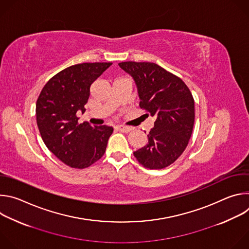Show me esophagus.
Listing matches in <instances>:
<instances>
[{"label":"esophagus","instance_id":"obj_1","mask_svg":"<svg viewBox=\"0 0 249 249\" xmlns=\"http://www.w3.org/2000/svg\"><path fill=\"white\" fill-rule=\"evenodd\" d=\"M117 130L120 132H124V133H128L132 130V127H128V126H123V125H118L116 126Z\"/></svg>","mask_w":249,"mask_h":249}]
</instances>
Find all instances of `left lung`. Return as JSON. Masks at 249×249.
Masks as SVG:
<instances>
[{"instance_id":"1","label":"left lung","mask_w":249,"mask_h":249,"mask_svg":"<svg viewBox=\"0 0 249 249\" xmlns=\"http://www.w3.org/2000/svg\"><path fill=\"white\" fill-rule=\"evenodd\" d=\"M118 65L135 81L140 107L157 117L148 144L134 156L147 168H164L181 156L191 137L195 119L191 91L180 78L155 63L129 61Z\"/></svg>"}]
</instances>
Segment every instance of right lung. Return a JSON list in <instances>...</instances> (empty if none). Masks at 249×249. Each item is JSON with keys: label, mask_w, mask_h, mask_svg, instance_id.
<instances>
[{"label": "right lung", "mask_w": 249, "mask_h": 249, "mask_svg": "<svg viewBox=\"0 0 249 249\" xmlns=\"http://www.w3.org/2000/svg\"><path fill=\"white\" fill-rule=\"evenodd\" d=\"M112 63H83L52 77L36 101V122L46 147L65 164L86 168L105 153L113 128L79 124L91 84Z\"/></svg>", "instance_id": "right-lung-1"}]
</instances>
